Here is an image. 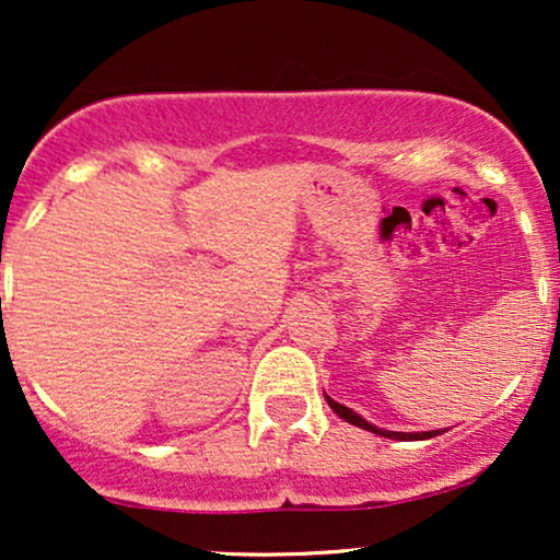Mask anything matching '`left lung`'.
Returning <instances> with one entry per match:
<instances>
[{
    "label": "left lung",
    "mask_w": 560,
    "mask_h": 560,
    "mask_svg": "<svg viewBox=\"0 0 560 560\" xmlns=\"http://www.w3.org/2000/svg\"><path fill=\"white\" fill-rule=\"evenodd\" d=\"M326 402L331 405V410L334 413L339 416V419H345L347 423H352V427H361V429H365V432H374V434H382V436H389V440H429V436H436L440 432H387V429H376L374 423H369L365 419H361V416L355 413V410H350V408H345V405H339L337 400H331V397H326Z\"/></svg>",
    "instance_id": "obj_1"
}]
</instances>
